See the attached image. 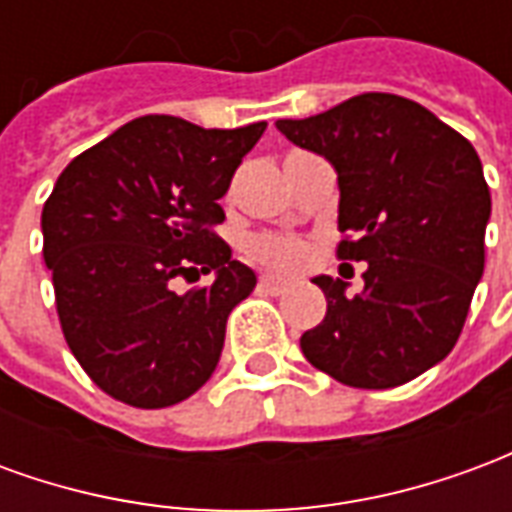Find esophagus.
Returning <instances> with one entry per match:
<instances>
[{"instance_id": "esophagus-1", "label": "esophagus", "mask_w": 512, "mask_h": 512, "mask_svg": "<svg viewBox=\"0 0 512 512\" xmlns=\"http://www.w3.org/2000/svg\"><path fill=\"white\" fill-rule=\"evenodd\" d=\"M260 290H266L271 296H279V293L288 290V282H282V279L277 277H260Z\"/></svg>"}]
</instances>
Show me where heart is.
<instances>
[{
	"label": "heart",
	"mask_w": 512,
	"mask_h": 512,
	"mask_svg": "<svg viewBox=\"0 0 512 512\" xmlns=\"http://www.w3.org/2000/svg\"><path fill=\"white\" fill-rule=\"evenodd\" d=\"M246 255L274 271H296L307 260V244L290 235L260 233L246 241Z\"/></svg>",
	"instance_id": "obj_1"
}]
</instances>
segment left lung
<instances>
[{
	"label": "left lung",
	"mask_w": 512,
	"mask_h": 512,
	"mask_svg": "<svg viewBox=\"0 0 512 512\" xmlns=\"http://www.w3.org/2000/svg\"><path fill=\"white\" fill-rule=\"evenodd\" d=\"M326 156L340 183V260H365V290L315 277L326 318L301 334L312 367L356 389H389L450 354L485 268L491 194L472 142L425 106L362 93L304 120H277Z\"/></svg>",
	"instance_id": "1"
}]
</instances>
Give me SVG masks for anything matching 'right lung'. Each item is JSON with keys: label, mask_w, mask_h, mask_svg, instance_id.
Here are the masks:
<instances>
[{"label": "right lung", "mask_w": 512, "mask_h": 512, "mask_svg": "<svg viewBox=\"0 0 512 512\" xmlns=\"http://www.w3.org/2000/svg\"><path fill=\"white\" fill-rule=\"evenodd\" d=\"M263 131L145 115L62 169L40 216L43 260L65 343L109 397L175 406L219 365L227 315L257 282L216 235L219 200ZM211 270V286L174 290Z\"/></svg>", "instance_id": "right-lung-1"}]
</instances>
